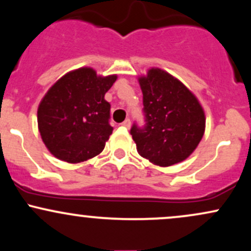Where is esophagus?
<instances>
[{
	"label": "esophagus",
	"mask_w": 251,
	"mask_h": 251,
	"mask_svg": "<svg viewBox=\"0 0 251 251\" xmlns=\"http://www.w3.org/2000/svg\"><path fill=\"white\" fill-rule=\"evenodd\" d=\"M122 126H124V127H126V128H128L129 126H131V120H129V119L124 120V122L122 123Z\"/></svg>",
	"instance_id": "esophagus-1"
}]
</instances>
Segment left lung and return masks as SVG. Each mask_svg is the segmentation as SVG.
<instances>
[{"instance_id":"8db88e82","label":"left lung","mask_w":251,"mask_h":251,"mask_svg":"<svg viewBox=\"0 0 251 251\" xmlns=\"http://www.w3.org/2000/svg\"><path fill=\"white\" fill-rule=\"evenodd\" d=\"M139 83L145 124L134 123L129 131L138 153L159 166L183 162L204 134L203 108L179 80L159 68L150 70Z\"/></svg>"}]
</instances>
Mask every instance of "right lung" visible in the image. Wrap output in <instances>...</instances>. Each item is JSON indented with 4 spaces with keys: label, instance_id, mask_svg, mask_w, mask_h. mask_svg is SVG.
Instances as JSON below:
<instances>
[{
    "label": "right lung",
    "instance_id": "right-lung-1",
    "mask_svg": "<svg viewBox=\"0 0 251 251\" xmlns=\"http://www.w3.org/2000/svg\"><path fill=\"white\" fill-rule=\"evenodd\" d=\"M116 80V75L102 77L92 68H79L51 86L37 109L40 134L51 154L80 163L102 151L113 131L105 94Z\"/></svg>",
    "mask_w": 251,
    "mask_h": 251
}]
</instances>
